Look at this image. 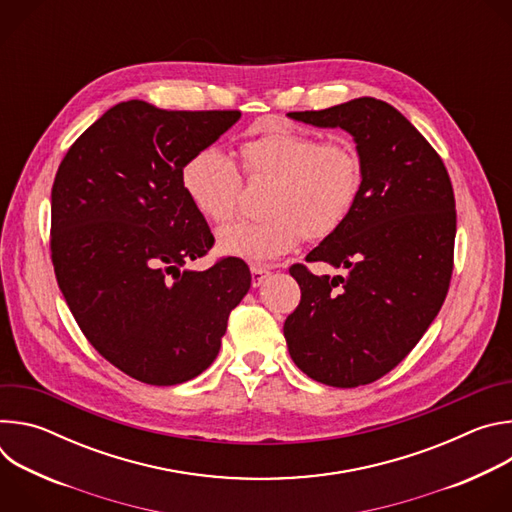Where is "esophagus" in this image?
I'll list each match as a JSON object with an SVG mask.
<instances>
[{
    "mask_svg": "<svg viewBox=\"0 0 512 512\" xmlns=\"http://www.w3.org/2000/svg\"><path fill=\"white\" fill-rule=\"evenodd\" d=\"M269 267L265 265H251V283L253 287H259L267 277H269Z\"/></svg>",
    "mask_w": 512,
    "mask_h": 512,
    "instance_id": "esophagus-1",
    "label": "esophagus"
}]
</instances>
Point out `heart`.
Returning <instances> with one entry per match:
<instances>
[{
	"label": "heart",
	"mask_w": 512,
	"mask_h": 512,
	"mask_svg": "<svg viewBox=\"0 0 512 512\" xmlns=\"http://www.w3.org/2000/svg\"><path fill=\"white\" fill-rule=\"evenodd\" d=\"M241 166L251 180H269L267 216L239 221L218 233L223 253L269 261L294 249L306 235L332 237L350 216L362 186V160L346 137L320 139L296 129H271L241 143ZM182 186L194 208L212 223L237 214L243 176L221 148H202L182 166Z\"/></svg>",
	"instance_id": "obj_1"
}]
</instances>
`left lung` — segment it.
Instances as JSON below:
<instances>
[{"label": "left lung", "mask_w": 512, "mask_h": 512, "mask_svg": "<svg viewBox=\"0 0 512 512\" xmlns=\"http://www.w3.org/2000/svg\"><path fill=\"white\" fill-rule=\"evenodd\" d=\"M287 115L346 129L362 160L360 194L346 223L306 257L344 267L346 275L289 267L302 289L283 324L289 356L318 383L369 385L413 350L448 296L454 188L440 154L385 101L360 97Z\"/></svg>", "instance_id": "obj_1"}]
</instances>
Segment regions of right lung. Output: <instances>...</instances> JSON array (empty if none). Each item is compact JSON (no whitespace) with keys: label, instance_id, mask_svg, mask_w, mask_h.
<instances>
[{"label":"right lung","instance_id":"right-lung-1","mask_svg":"<svg viewBox=\"0 0 512 512\" xmlns=\"http://www.w3.org/2000/svg\"><path fill=\"white\" fill-rule=\"evenodd\" d=\"M239 117L125 101L58 166L50 206L58 287L93 348L135 381L170 387L206 371L251 287L239 257L182 269L214 245L184 192L182 166Z\"/></svg>","mask_w":512,"mask_h":512}]
</instances>
